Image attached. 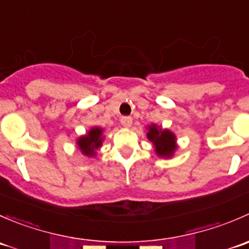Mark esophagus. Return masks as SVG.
<instances>
[{
  "label": "esophagus",
  "instance_id": "esophagus-1",
  "mask_svg": "<svg viewBox=\"0 0 249 249\" xmlns=\"http://www.w3.org/2000/svg\"><path fill=\"white\" fill-rule=\"evenodd\" d=\"M120 123L124 127H130L132 125V118L131 117H122Z\"/></svg>",
  "mask_w": 249,
  "mask_h": 249
}]
</instances>
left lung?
<instances>
[{
	"label": "left lung",
	"instance_id": "obj_1",
	"mask_svg": "<svg viewBox=\"0 0 249 249\" xmlns=\"http://www.w3.org/2000/svg\"><path fill=\"white\" fill-rule=\"evenodd\" d=\"M147 139L152 142L155 154L159 158L171 159L178 149L177 137L171 130L162 129L157 124L147 126Z\"/></svg>",
	"mask_w": 249,
	"mask_h": 249
}]
</instances>
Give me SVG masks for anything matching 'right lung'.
I'll use <instances>...</instances> for the list:
<instances>
[{"label": "right lung", "mask_w": 249, "mask_h": 249, "mask_svg": "<svg viewBox=\"0 0 249 249\" xmlns=\"http://www.w3.org/2000/svg\"><path fill=\"white\" fill-rule=\"evenodd\" d=\"M104 140V129L99 126H92L87 134L78 137L76 144L83 155L88 158H94L96 155V150L102 147Z\"/></svg>", "instance_id": "obj_1"}]
</instances>
